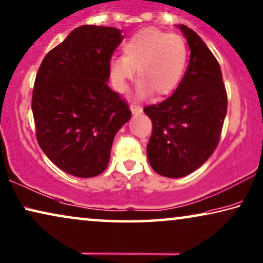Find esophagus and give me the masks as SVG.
Masks as SVG:
<instances>
[{"instance_id":"34e87169","label":"esophagus","mask_w":263,"mask_h":263,"mask_svg":"<svg viewBox=\"0 0 263 263\" xmlns=\"http://www.w3.org/2000/svg\"><path fill=\"white\" fill-rule=\"evenodd\" d=\"M130 110H132V114H133V115H135V116L141 115V114H142V111H143L142 106L136 105V104H133V105H130Z\"/></svg>"}]
</instances>
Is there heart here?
<instances>
[{"mask_svg": "<svg viewBox=\"0 0 263 263\" xmlns=\"http://www.w3.org/2000/svg\"><path fill=\"white\" fill-rule=\"evenodd\" d=\"M123 57L109 62L114 89L127 90L138 70L136 96L143 98L155 91L160 96L172 93L182 81L187 65V48L182 37L157 28L139 30L125 41Z\"/></svg>", "mask_w": 263, "mask_h": 263, "instance_id": "obj_1", "label": "heart"}]
</instances>
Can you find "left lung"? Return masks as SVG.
I'll return each instance as SVG.
<instances>
[{
	"mask_svg": "<svg viewBox=\"0 0 263 263\" xmlns=\"http://www.w3.org/2000/svg\"><path fill=\"white\" fill-rule=\"evenodd\" d=\"M191 51L182 81L171 97L143 109L153 123L147 157L155 172L181 178L195 172L219 142L227 91L219 64L200 36L178 25Z\"/></svg>",
	"mask_w": 263,
	"mask_h": 263,
	"instance_id": "left-lung-1",
	"label": "left lung"
}]
</instances>
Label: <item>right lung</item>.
<instances>
[{"label":"right lung","instance_id":"right-lung-1","mask_svg":"<svg viewBox=\"0 0 263 263\" xmlns=\"http://www.w3.org/2000/svg\"><path fill=\"white\" fill-rule=\"evenodd\" d=\"M121 30L84 25L49 51L36 73L32 110L39 146L60 170L79 178L108 167L128 104L108 86Z\"/></svg>","mask_w":263,"mask_h":263}]
</instances>
